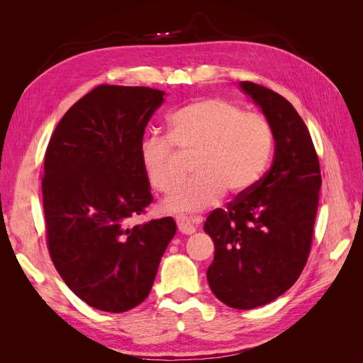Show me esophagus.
I'll return each instance as SVG.
<instances>
[{
    "label": "esophagus",
    "instance_id": "1",
    "mask_svg": "<svg viewBox=\"0 0 363 363\" xmlns=\"http://www.w3.org/2000/svg\"><path fill=\"white\" fill-rule=\"evenodd\" d=\"M175 223H177V227H179V230H180L183 235H192L195 232L194 224L186 216L179 215L177 218H175Z\"/></svg>",
    "mask_w": 363,
    "mask_h": 363
}]
</instances>
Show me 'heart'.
Listing matches in <instances>:
<instances>
[{"label":"heart","mask_w":363,"mask_h":363,"mask_svg":"<svg viewBox=\"0 0 363 363\" xmlns=\"http://www.w3.org/2000/svg\"><path fill=\"white\" fill-rule=\"evenodd\" d=\"M274 150L269 121L224 98H201L168 118V135H150L139 156L152 189L168 194L183 177L182 156H192L195 177L164 201L171 212L195 213L213 206L227 191L250 192L265 174ZM175 150L178 152H174Z\"/></svg>","instance_id":"1"}]
</instances>
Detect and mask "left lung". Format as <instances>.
<instances>
[{
  "label": "left lung",
  "instance_id": "1",
  "mask_svg": "<svg viewBox=\"0 0 363 363\" xmlns=\"http://www.w3.org/2000/svg\"><path fill=\"white\" fill-rule=\"evenodd\" d=\"M240 87L269 121L276 152L255 188L208 215L204 232L215 245L208 286L219 301L248 311L286 292L304 269L321 169L309 130L286 98L251 82Z\"/></svg>",
  "mask_w": 363,
  "mask_h": 363
}]
</instances>
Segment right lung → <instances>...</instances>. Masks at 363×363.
<instances>
[{
	"label": "right lung",
	"mask_w": 363,
	"mask_h": 363,
	"mask_svg": "<svg viewBox=\"0 0 363 363\" xmlns=\"http://www.w3.org/2000/svg\"><path fill=\"white\" fill-rule=\"evenodd\" d=\"M163 91L100 84L63 115L48 142L42 199L51 260L98 311L144 301L175 235L171 216L128 227L152 201L139 148Z\"/></svg>",
	"instance_id": "obj_1"
}]
</instances>
